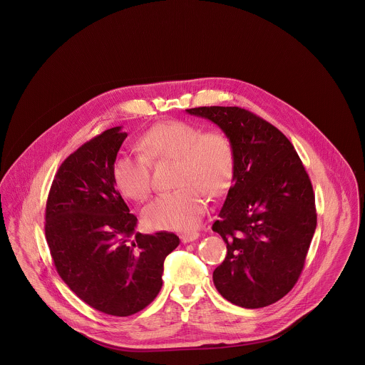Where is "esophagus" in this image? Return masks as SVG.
Segmentation results:
<instances>
[{"label": "esophagus", "mask_w": 365, "mask_h": 365, "mask_svg": "<svg viewBox=\"0 0 365 365\" xmlns=\"http://www.w3.org/2000/svg\"><path fill=\"white\" fill-rule=\"evenodd\" d=\"M198 237H200V234L195 232V231H192V232H185V234H182V235H180V240H182V242L183 243H189L195 241V240H198Z\"/></svg>", "instance_id": "34e87169"}]
</instances>
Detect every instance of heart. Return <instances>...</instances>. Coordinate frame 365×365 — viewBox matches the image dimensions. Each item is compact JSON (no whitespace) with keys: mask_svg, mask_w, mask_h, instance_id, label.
Wrapping results in <instances>:
<instances>
[{"mask_svg":"<svg viewBox=\"0 0 365 365\" xmlns=\"http://www.w3.org/2000/svg\"><path fill=\"white\" fill-rule=\"evenodd\" d=\"M140 153H120L112 178L124 197L142 201L152 190L149 161L173 160L174 186L149 202L142 219L149 228L190 231L205 213L209 197H219L231 186L235 171L232 142L222 131H207L191 123L163 122L139 138Z\"/></svg>","mask_w":365,"mask_h":365,"instance_id":"1","label":"heart"}]
</instances>
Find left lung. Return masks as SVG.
Returning a JSON list of instances; mask_svg holds the SVG:
<instances>
[{
	"instance_id": "8db88e82",
	"label": "left lung",
	"mask_w": 365,
	"mask_h": 365,
	"mask_svg": "<svg viewBox=\"0 0 365 365\" xmlns=\"http://www.w3.org/2000/svg\"><path fill=\"white\" fill-rule=\"evenodd\" d=\"M187 113L215 123L235 152L232 186L212 230L227 243L213 271L217 292L256 309L294 287L316 228L312 183L292 142L238 106H200Z\"/></svg>"
}]
</instances>
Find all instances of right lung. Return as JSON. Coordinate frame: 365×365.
I'll use <instances>...</instances> for the list:
<instances>
[{
  "instance_id": "obj_1",
  "label": "right lung",
  "mask_w": 365,
  "mask_h": 365,
  "mask_svg": "<svg viewBox=\"0 0 365 365\" xmlns=\"http://www.w3.org/2000/svg\"><path fill=\"white\" fill-rule=\"evenodd\" d=\"M125 138L122 127H113L67 157L54 176L45 216L58 275L87 305L120 317L156 298L164 260L179 245L173 232L135 231L138 219L112 178Z\"/></svg>"
}]
</instances>
